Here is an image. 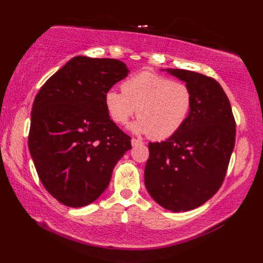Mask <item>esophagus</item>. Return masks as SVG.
I'll list each match as a JSON object with an SVG mask.
<instances>
[{"instance_id": "obj_1", "label": "esophagus", "mask_w": 263, "mask_h": 263, "mask_svg": "<svg viewBox=\"0 0 263 263\" xmlns=\"http://www.w3.org/2000/svg\"><path fill=\"white\" fill-rule=\"evenodd\" d=\"M131 143H132V146H139V144H143V142L141 140H139V139H136V138L131 139Z\"/></svg>"}]
</instances>
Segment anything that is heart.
I'll return each mask as SVG.
<instances>
[{
    "label": "heart",
    "mask_w": 263,
    "mask_h": 263,
    "mask_svg": "<svg viewBox=\"0 0 263 263\" xmlns=\"http://www.w3.org/2000/svg\"><path fill=\"white\" fill-rule=\"evenodd\" d=\"M193 104V95L181 81L141 71L122 83V91L109 89L105 93V106L117 124H126L137 110L139 120L132 128L148 133L150 138L167 139L181 130Z\"/></svg>",
    "instance_id": "1"
}]
</instances>
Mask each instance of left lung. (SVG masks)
<instances>
[{"label": "left lung", "instance_id": "left-lung-1", "mask_svg": "<svg viewBox=\"0 0 263 263\" xmlns=\"http://www.w3.org/2000/svg\"><path fill=\"white\" fill-rule=\"evenodd\" d=\"M190 87L187 120L166 141L150 142L144 184L153 199L172 211L203 204L220 189L235 146L236 123L230 99L214 78L170 69Z\"/></svg>", "mask_w": 263, "mask_h": 263}]
</instances>
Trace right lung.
<instances>
[{"instance_id": "1", "label": "right lung", "mask_w": 263, "mask_h": 263, "mask_svg": "<svg viewBox=\"0 0 263 263\" xmlns=\"http://www.w3.org/2000/svg\"><path fill=\"white\" fill-rule=\"evenodd\" d=\"M127 74L119 60L76 57L36 95L28 146L39 180L59 202L72 208L93 202L131 149V138L105 106V93Z\"/></svg>"}]
</instances>
